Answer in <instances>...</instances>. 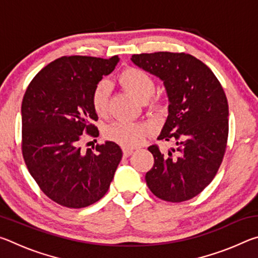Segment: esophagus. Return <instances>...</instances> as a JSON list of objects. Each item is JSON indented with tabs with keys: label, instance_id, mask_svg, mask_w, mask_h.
<instances>
[{
	"label": "esophagus",
	"instance_id": "esophagus-1",
	"mask_svg": "<svg viewBox=\"0 0 258 258\" xmlns=\"http://www.w3.org/2000/svg\"><path fill=\"white\" fill-rule=\"evenodd\" d=\"M133 154L132 149H128V148H123V155L124 157H128Z\"/></svg>",
	"mask_w": 258,
	"mask_h": 258
}]
</instances>
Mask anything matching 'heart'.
Returning <instances> with one entry per match:
<instances>
[{
    "label": "heart",
    "instance_id": "heart-1",
    "mask_svg": "<svg viewBox=\"0 0 258 258\" xmlns=\"http://www.w3.org/2000/svg\"><path fill=\"white\" fill-rule=\"evenodd\" d=\"M119 81L130 92L142 101H148L152 110H160L163 101L158 97H151L155 92L156 84L150 74L137 67H127L120 73ZM111 84L108 80H101L95 84L91 95V103L99 116L106 115L108 110ZM149 134V127L139 121L113 120L106 125L103 135L108 140L116 142L124 148H134L141 145Z\"/></svg>",
    "mask_w": 258,
    "mask_h": 258
}]
</instances>
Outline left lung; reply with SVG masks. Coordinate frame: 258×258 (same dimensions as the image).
I'll return each instance as SVG.
<instances>
[{
	"label": "left lung",
	"instance_id": "left-lung-1",
	"mask_svg": "<svg viewBox=\"0 0 258 258\" xmlns=\"http://www.w3.org/2000/svg\"><path fill=\"white\" fill-rule=\"evenodd\" d=\"M131 60L164 82L168 116L158 140L177 146L166 155L156 145L148 148L155 163L147 185L165 202H185L213 181L223 160L229 135L223 87L203 61L183 52L133 54Z\"/></svg>",
	"mask_w": 258,
	"mask_h": 258
}]
</instances>
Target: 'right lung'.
Listing matches in <instances>:
<instances>
[{"instance_id":"add662e5","label":"right lung","mask_w":258,"mask_h":258,"mask_svg":"<svg viewBox=\"0 0 258 258\" xmlns=\"http://www.w3.org/2000/svg\"><path fill=\"white\" fill-rule=\"evenodd\" d=\"M118 61V55L61 56L37 73L25 92V163L41 190L61 206L83 208L101 199L123 156L111 141L97 145L95 151L80 147L83 133L99 135L91 95Z\"/></svg>"}]
</instances>
